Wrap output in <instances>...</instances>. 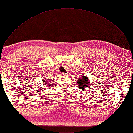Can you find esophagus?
Returning a JSON list of instances; mask_svg holds the SVG:
<instances>
[{"label": "esophagus", "instance_id": "obj_1", "mask_svg": "<svg viewBox=\"0 0 133 133\" xmlns=\"http://www.w3.org/2000/svg\"><path fill=\"white\" fill-rule=\"evenodd\" d=\"M67 74H65V73H63V74H62V76H66V75H67Z\"/></svg>", "mask_w": 133, "mask_h": 133}]
</instances>
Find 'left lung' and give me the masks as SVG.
<instances>
[{"mask_svg": "<svg viewBox=\"0 0 133 133\" xmlns=\"http://www.w3.org/2000/svg\"><path fill=\"white\" fill-rule=\"evenodd\" d=\"M90 84V81L88 79L87 76H85L84 74H82L77 80V85L79 89L84 90Z\"/></svg>", "mask_w": 133, "mask_h": 133, "instance_id": "left-lung-1", "label": "left lung"}]
</instances>
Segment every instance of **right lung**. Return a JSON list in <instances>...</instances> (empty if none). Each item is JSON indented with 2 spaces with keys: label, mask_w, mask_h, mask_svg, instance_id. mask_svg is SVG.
<instances>
[{
  "label": "right lung",
  "mask_w": 133,
  "mask_h": 133,
  "mask_svg": "<svg viewBox=\"0 0 133 133\" xmlns=\"http://www.w3.org/2000/svg\"><path fill=\"white\" fill-rule=\"evenodd\" d=\"M47 79H43V85H46V84H48V82L49 80H47Z\"/></svg>",
  "instance_id": "1"
}]
</instances>
